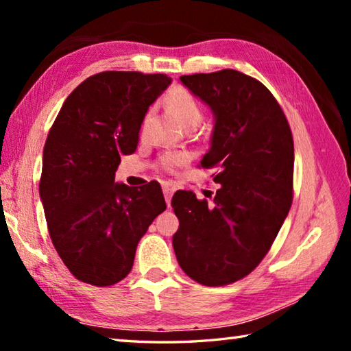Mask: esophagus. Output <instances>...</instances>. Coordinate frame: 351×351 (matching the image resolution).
<instances>
[{"mask_svg":"<svg viewBox=\"0 0 351 351\" xmlns=\"http://www.w3.org/2000/svg\"><path fill=\"white\" fill-rule=\"evenodd\" d=\"M176 189H178V186H176L175 182H171V181H164L162 182V192H164L165 201H167V206H170L171 197H173V193H175Z\"/></svg>","mask_w":351,"mask_h":351,"instance_id":"obj_1","label":"esophagus"}]
</instances>
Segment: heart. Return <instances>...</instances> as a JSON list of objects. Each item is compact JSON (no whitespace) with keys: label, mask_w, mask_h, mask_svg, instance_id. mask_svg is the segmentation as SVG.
Here are the masks:
<instances>
[{"label":"heart","mask_w":351,"mask_h":351,"mask_svg":"<svg viewBox=\"0 0 351 351\" xmlns=\"http://www.w3.org/2000/svg\"><path fill=\"white\" fill-rule=\"evenodd\" d=\"M165 106L184 127H197L203 119V106L195 94L184 86H175L165 96ZM189 159L187 153H165L159 159V165L165 170H175Z\"/></svg>","instance_id":"heart-1"}]
</instances>
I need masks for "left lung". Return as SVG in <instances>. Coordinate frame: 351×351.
Returning <instances> with one entry per match:
<instances>
[{
    "instance_id": "left-lung-1",
    "label": "left lung",
    "mask_w": 351,
    "mask_h": 351,
    "mask_svg": "<svg viewBox=\"0 0 351 351\" xmlns=\"http://www.w3.org/2000/svg\"><path fill=\"white\" fill-rule=\"evenodd\" d=\"M213 112L210 148L201 167H218L221 184L198 199L180 190L171 207L178 263L206 287L240 280L257 268L274 243L293 203L294 142L280 105L263 83L235 69L181 75Z\"/></svg>"
}]
</instances>
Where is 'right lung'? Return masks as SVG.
Masks as SVG:
<instances>
[{"mask_svg":"<svg viewBox=\"0 0 351 351\" xmlns=\"http://www.w3.org/2000/svg\"><path fill=\"white\" fill-rule=\"evenodd\" d=\"M171 83L165 74L105 71L64 100L43 150L40 198L51 240L80 282L110 287L132 271L142 235L165 199L158 181L114 182L136 152L142 121Z\"/></svg>","mask_w":351,"mask_h":351,"instance_id":"right-lung-1","label":"right lung"}]
</instances>
